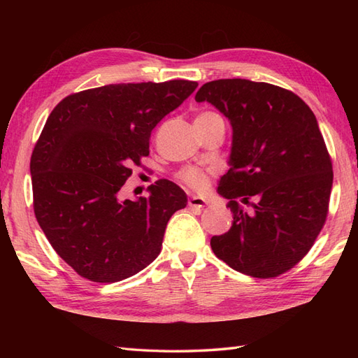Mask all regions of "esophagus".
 <instances>
[{"instance_id": "1", "label": "esophagus", "mask_w": 358, "mask_h": 358, "mask_svg": "<svg viewBox=\"0 0 358 358\" xmlns=\"http://www.w3.org/2000/svg\"><path fill=\"white\" fill-rule=\"evenodd\" d=\"M187 204L191 208H196V209H203V208H206L208 204H209V201L206 200V199H201V196H196V195H192L191 199H189V201H187Z\"/></svg>"}]
</instances>
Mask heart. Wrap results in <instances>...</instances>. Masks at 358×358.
I'll return each instance as SVG.
<instances>
[{
  "label": "heart",
  "mask_w": 358,
  "mask_h": 358,
  "mask_svg": "<svg viewBox=\"0 0 358 358\" xmlns=\"http://www.w3.org/2000/svg\"><path fill=\"white\" fill-rule=\"evenodd\" d=\"M210 113V112H206ZM206 113H201V115H206ZM206 172H203L199 167H187L183 172H181V180L185 181L186 185L192 187H203L206 185Z\"/></svg>",
  "instance_id": "b5f03b06"
}]
</instances>
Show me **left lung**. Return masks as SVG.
<instances>
[{"label":"left lung","instance_id":"8db88e82","mask_svg":"<svg viewBox=\"0 0 358 358\" xmlns=\"http://www.w3.org/2000/svg\"><path fill=\"white\" fill-rule=\"evenodd\" d=\"M195 101L232 126L229 171L217 192L234 222L210 248L241 273L277 277L309 252L328 215L332 163L314 112L291 90L241 78L206 83Z\"/></svg>","mask_w":358,"mask_h":358}]
</instances>
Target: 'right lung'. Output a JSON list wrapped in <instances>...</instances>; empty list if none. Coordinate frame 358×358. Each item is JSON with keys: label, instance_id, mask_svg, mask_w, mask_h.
Listing matches in <instances>:
<instances>
[{"label": "right lung", "instance_id": "add662e5", "mask_svg": "<svg viewBox=\"0 0 358 358\" xmlns=\"http://www.w3.org/2000/svg\"><path fill=\"white\" fill-rule=\"evenodd\" d=\"M196 86L108 85L66 96L52 110L30 158L34 210L52 248L81 277L115 283L158 257L167 222L186 208L185 191L158 180L149 196L123 200L121 187L149 155L154 127Z\"/></svg>", "mask_w": 358, "mask_h": 358}]
</instances>
